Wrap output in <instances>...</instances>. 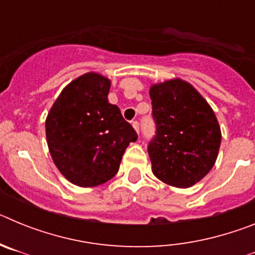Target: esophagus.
Returning <instances> with one entry per match:
<instances>
[{
	"label": "esophagus",
	"mask_w": 255,
	"mask_h": 255,
	"mask_svg": "<svg viewBox=\"0 0 255 255\" xmlns=\"http://www.w3.org/2000/svg\"><path fill=\"white\" fill-rule=\"evenodd\" d=\"M131 125H132V128L135 129V131L139 132V123H138V121H132Z\"/></svg>",
	"instance_id": "obj_1"
}]
</instances>
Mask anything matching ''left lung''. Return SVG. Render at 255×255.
Here are the masks:
<instances>
[{
    "label": "left lung",
    "instance_id": "obj_1",
    "mask_svg": "<svg viewBox=\"0 0 255 255\" xmlns=\"http://www.w3.org/2000/svg\"><path fill=\"white\" fill-rule=\"evenodd\" d=\"M157 135L148 147L152 171L175 188H190L211 171L221 145L215 112L190 83L180 78L149 88Z\"/></svg>",
    "mask_w": 255,
    "mask_h": 255
}]
</instances>
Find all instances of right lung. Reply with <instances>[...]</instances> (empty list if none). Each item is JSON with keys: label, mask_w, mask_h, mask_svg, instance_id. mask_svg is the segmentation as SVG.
I'll return each mask as SVG.
<instances>
[{"label": "right lung", "mask_w": 255, "mask_h": 255, "mask_svg": "<svg viewBox=\"0 0 255 255\" xmlns=\"http://www.w3.org/2000/svg\"><path fill=\"white\" fill-rule=\"evenodd\" d=\"M111 80L94 71L62 89L46 119L51 157L65 179L82 188L105 184L119 171L138 135L120 108L108 102Z\"/></svg>", "instance_id": "add662e5"}]
</instances>
